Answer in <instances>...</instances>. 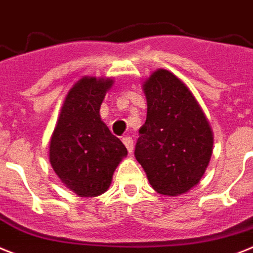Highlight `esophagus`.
<instances>
[{"label": "esophagus", "instance_id": "1", "mask_svg": "<svg viewBox=\"0 0 253 253\" xmlns=\"http://www.w3.org/2000/svg\"><path fill=\"white\" fill-rule=\"evenodd\" d=\"M123 143L125 144V147L129 152L133 151V138L129 137V135H125V137H123Z\"/></svg>", "mask_w": 253, "mask_h": 253}]
</instances>
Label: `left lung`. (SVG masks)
<instances>
[{
	"mask_svg": "<svg viewBox=\"0 0 253 253\" xmlns=\"http://www.w3.org/2000/svg\"><path fill=\"white\" fill-rule=\"evenodd\" d=\"M143 89L147 119L139 129L135 159L155 191L185 193L200 182L210 161V125L191 90L170 71H155Z\"/></svg>",
	"mask_w": 253,
	"mask_h": 253,
	"instance_id": "8db88e82",
	"label": "left lung"
}]
</instances>
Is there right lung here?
Listing matches in <instances>:
<instances>
[{
	"label": "right lung",
	"instance_id": "1",
	"mask_svg": "<svg viewBox=\"0 0 253 253\" xmlns=\"http://www.w3.org/2000/svg\"><path fill=\"white\" fill-rule=\"evenodd\" d=\"M111 79L87 78L69 90L49 143V163L68 188L81 197L109 189L126 148L101 120L100 107Z\"/></svg>",
	"mask_w": 253,
	"mask_h": 253
}]
</instances>
